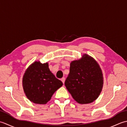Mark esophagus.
<instances>
[{"label": "esophagus", "instance_id": "obj_1", "mask_svg": "<svg viewBox=\"0 0 127 127\" xmlns=\"http://www.w3.org/2000/svg\"><path fill=\"white\" fill-rule=\"evenodd\" d=\"M61 81H62V82H63V84H64V82H65V78L64 77L62 78V79H61Z\"/></svg>", "mask_w": 127, "mask_h": 127}]
</instances>
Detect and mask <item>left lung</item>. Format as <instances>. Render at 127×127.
Masks as SVG:
<instances>
[{
    "label": "left lung",
    "mask_w": 127,
    "mask_h": 127,
    "mask_svg": "<svg viewBox=\"0 0 127 127\" xmlns=\"http://www.w3.org/2000/svg\"><path fill=\"white\" fill-rule=\"evenodd\" d=\"M65 86L78 103L92 102L98 98L103 86V76L99 64L86 54L79 60L71 62Z\"/></svg>",
    "instance_id": "8db88e82"
}]
</instances>
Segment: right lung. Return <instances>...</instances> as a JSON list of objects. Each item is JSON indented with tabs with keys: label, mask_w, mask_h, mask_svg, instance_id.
I'll return each mask as SVG.
<instances>
[{
	"label": "right lung",
	"mask_w": 127,
	"mask_h": 127,
	"mask_svg": "<svg viewBox=\"0 0 127 127\" xmlns=\"http://www.w3.org/2000/svg\"><path fill=\"white\" fill-rule=\"evenodd\" d=\"M26 95L32 102L45 104L63 83L50 70L48 64L35 62L26 70L22 80Z\"/></svg>",
	"instance_id": "obj_1"
}]
</instances>
